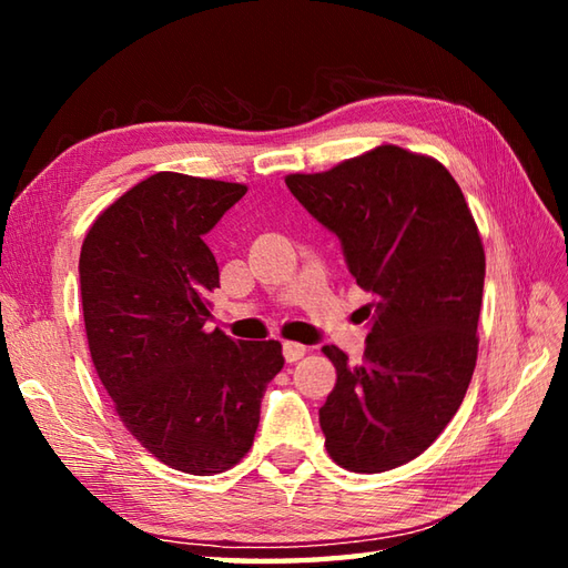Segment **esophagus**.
Masks as SVG:
<instances>
[{"label": "esophagus", "instance_id": "esophagus-1", "mask_svg": "<svg viewBox=\"0 0 568 568\" xmlns=\"http://www.w3.org/2000/svg\"><path fill=\"white\" fill-rule=\"evenodd\" d=\"M305 354H307V346L297 342H283V356L287 364H295V361H300Z\"/></svg>", "mask_w": 568, "mask_h": 568}]
</instances>
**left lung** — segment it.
I'll use <instances>...</instances> for the list:
<instances>
[{
  "label": "left lung",
  "mask_w": 568,
  "mask_h": 568,
  "mask_svg": "<svg viewBox=\"0 0 568 568\" xmlns=\"http://www.w3.org/2000/svg\"><path fill=\"white\" fill-rule=\"evenodd\" d=\"M285 185L373 293L364 361L322 348L336 368L320 407L324 446L354 474L403 466L449 425L476 368L486 253L474 214L439 161L400 146Z\"/></svg>",
  "instance_id": "1"
}]
</instances>
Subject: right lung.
Here are the masks:
<instances>
[{"instance_id":"1","label":"right lung","mask_w":568,"mask_h":568,"mask_svg":"<svg viewBox=\"0 0 568 568\" xmlns=\"http://www.w3.org/2000/svg\"><path fill=\"white\" fill-rule=\"evenodd\" d=\"M246 185L155 173L82 241L80 295L94 371L124 427L159 462L214 476L251 449L281 342H234L204 324L220 265L204 244Z\"/></svg>"}]
</instances>
